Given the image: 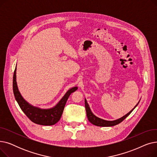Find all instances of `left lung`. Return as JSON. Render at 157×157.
I'll use <instances>...</instances> for the list:
<instances>
[{
	"mask_svg": "<svg viewBox=\"0 0 157 157\" xmlns=\"http://www.w3.org/2000/svg\"><path fill=\"white\" fill-rule=\"evenodd\" d=\"M139 101L135 105V107L132 109L130 112H128L127 114L124 115V116H123V117H122L120 118H118L117 120H113V121H108V120H105L101 119L100 118L96 117L95 115H94L93 114V113L92 112L91 109H90V106H89L88 104L87 103V101L86 100V98H85V108H86V115H87L88 120H89V121L90 123H92L93 125H96V126H98V127H112V126H114V125L119 124V123H121L123 120H125L128 116V115L132 112V111L136 108L137 105H138V104L139 102Z\"/></svg>",
	"mask_w": 157,
	"mask_h": 157,
	"instance_id": "8db88e82",
	"label": "left lung"
}]
</instances>
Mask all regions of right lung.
I'll return each mask as SVG.
<instances>
[{"label":"right lung","instance_id":"1","mask_svg":"<svg viewBox=\"0 0 157 157\" xmlns=\"http://www.w3.org/2000/svg\"><path fill=\"white\" fill-rule=\"evenodd\" d=\"M13 88L16 101H17L23 112L32 122L41 125H53L60 120L66 102L70 95L78 90V86L69 89L58 104L53 108L49 109L37 108L30 104L24 99L19 91L16 83V67L13 75Z\"/></svg>","mask_w":157,"mask_h":157}]
</instances>
